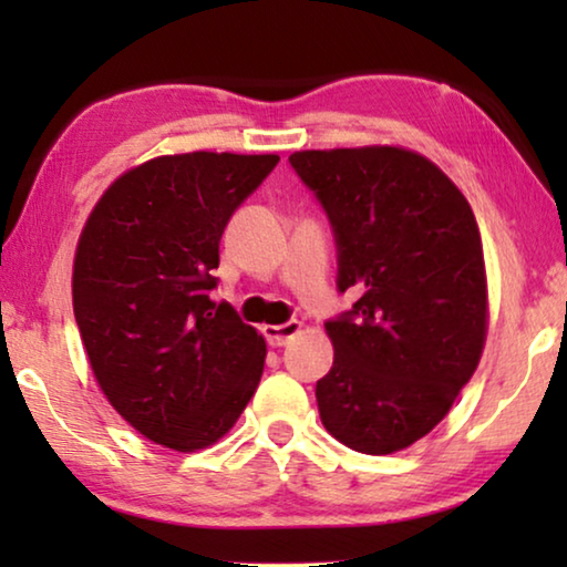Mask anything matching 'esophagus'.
<instances>
[{
	"label": "esophagus",
	"mask_w": 567,
	"mask_h": 567,
	"mask_svg": "<svg viewBox=\"0 0 567 567\" xmlns=\"http://www.w3.org/2000/svg\"><path fill=\"white\" fill-rule=\"evenodd\" d=\"M262 332H266L268 343L274 346V348H278V346L289 343L293 336H299L301 322L291 320V322H284V324H266V328H262Z\"/></svg>",
	"instance_id": "1"
}]
</instances>
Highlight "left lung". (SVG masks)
Returning <instances> with one entry per match:
<instances>
[{"instance_id":"obj_1","label":"left lung","mask_w":567,"mask_h":567,"mask_svg":"<svg viewBox=\"0 0 567 567\" xmlns=\"http://www.w3.org/2000/svg\"><path fill=\"white\" fill-rule=\"evenodd\" d=\"M338 239V289L353 309L324 324L322 425L363 454L413 446L444 421L487 338L475 214L444 169L405 146L293 152Z\"/></svg>"}]
</instances>
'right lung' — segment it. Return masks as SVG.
Returning <instances> with one entry per match:
<instances>
[{"label": "right lung", "mask_w": 567, "mask_h": 567, "mask_svg": "<svg viewBox=\"0 0 567 567\" xmlns=\"http://www.w3.org/2000/svg\"><path fill=\"white\" fill-rule=\"evenodd\" d=\"M278 154H162L107 185L74 252L72 299L90 369L123 421L198 452L258 390L266 340L208 291L235 208Z\"/></svg>", "instance_id": "add662e5"}]
</instances>
